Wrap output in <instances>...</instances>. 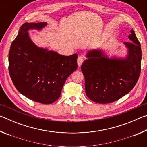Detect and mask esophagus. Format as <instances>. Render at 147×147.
<instances>
[{
    "label": "esophagus",
    "mask_w": 147,
    "mask_h": 147,
    "mask_svg": "<svg viewBox=\"0 0 147 147\" xmlns=\"http://www.w3.org/2000/svg\"><path fill=\"white\" fill-rule=\"evenodd\" d=\"M84 61V58H82V56H79L78 58V59H77V63H78V65L80 67L81 66V65L82 64Z\"/></svg>",
    "instance_id": "obj_1"
}]
</instances>
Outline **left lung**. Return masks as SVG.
<instances>
[{"label":"left lung","instance_id":"obj_1","mask_svg":"<svg viewBox=\"0 0 147 147\" xmlns=\"http://www.w3.org/2000/svg\"><path fill=\"white\" fill-rule=\"evenodd\" d=\"M128 36L131 43L125 59L107 58L101 51H91L81 65L85 78L86 95L100 104L111 103L128 94L138 82L141 73V48L135 32Z\"/></svg>","mask_w":147,"mask_h":147}]
</instances>
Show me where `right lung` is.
<instances>
[{"mask_svg": "<svg viewBox=\"0 0 147 147\" xmlns=\"http://www.w3.org/2000/svg\"><path fill=\"white\" fill-rule=\"evenodd\" d=\"M46 23H24L9 52V73L15 87L24 96L44 104L60 96L67 78L75 71L78 55L66 56L37 47L28 31L41 30Z\"/></svg>", "mask_w": 147, "mask_h": 147, "instance_id": "1", "label": "right lung"}]
</instances>
